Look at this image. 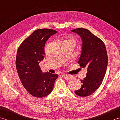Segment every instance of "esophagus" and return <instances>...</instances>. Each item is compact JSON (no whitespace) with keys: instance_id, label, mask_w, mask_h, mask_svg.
<instances>
[{"instance_id":"obj_1","label":"esophagus","mask_w":120,"mask_h":120,"mask_svg":"<svg viewBox=\"0 0 120 120\" xmlns=\"http://www.w3.org/2000/svg\"><path fill=\"white\" fill-rule=\"evenodd\" d=\"M62 76L66 80H70L71 78H72V76H70V75H67L66 74H63Z\"/></svg>"}]
</instances>
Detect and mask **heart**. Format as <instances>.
Listing matches in <instances>:
<instances>
[{"label": "heart", "instance_id": "b5f03b06", "mask_svg": "<svg viewBox=\"0 0 120 120\" xmlns=\"http://www.w3.org/2000/svg\"><path fill=\"white\" fill-rule=\"evenodd\" d=\"M65 41H72V42H74V40L72 38H70V39H68V40Z\"/></svg>", "mask_w": 120, "mask_h": 120}]
</instances>
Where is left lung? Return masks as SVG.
Listing matches in <instances>:
<instances>
[{
    "label": "left lung",
    "instance_id": "left-lung-1",
    "mask_svg": "<svg viewBox=\"0 0 120 120\" xmlns=\"http://www.w3.org/2000/svg\"><path fill=\"white\" fill-rule=\"evenodd\" d=\"M71 31L79 35L81 41V52L78 63L87 68V74L81 87L75 91L76 95L86 97L91 95L101 85L108 64V56L105 45L98 37L84 28H77Z\"/></svg>",
    "mask_w": 120,
    "mask_h": 120
}]
</instances>
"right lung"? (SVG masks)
<instances>
[{
  "label": "right lung",
  "mask_w": 120,
  "mask_h": 120,
  "mask_svg": "<svg viewBox=\"0 0 120 120\" xmlns=\"http://www.w3.org/2000/svg\"><path fill=\"white\" fill-rule=\"evenodd\" d=\"M57 31L50 29L35 30L20 45L17 52L16 67L20 80L31 95L43 98L52 92L57 74L43 73L39 63L44 58L45 43Z\"/></svg>",
  "instance_id": "right-lung-1"
}]
</instances>
